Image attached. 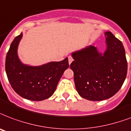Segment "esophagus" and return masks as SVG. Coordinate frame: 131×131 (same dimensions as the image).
Here are the masks:
<instances>
[{
	"label": "esophagus",
	"mask_w": 131,
	"mask_h": 131,
	"mask_svg": "<svg viewBox=\"0 0 131 131\" xmlns=\"http://www.w3.org/2000/svg\"><path fill=\"white\" fill-rule=\"evenodd\" d=\"M68 59H69V64H71V63L73 62V58L71 56L68 57Z\"/></svg>",
	"instance_id": "1"
}]
</instances>
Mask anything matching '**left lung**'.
Returning <instances> with one entry per match:
<instances>
[{
  "label": "left lung",
  "instance_id": "obj_1",
  "mask_svg": "<svg viewBox=\"0 0 131 131\" xmlns=\"http://www.w3.org/2000/svg\"><path fill=\"white\" fill-rule=\"evenodd\" d=\"M106 49L100 53L90 45L73 52L70 68L74 73L79 95L91 101L104 100L120 89L127 74V61L122 42L110 31L105 33Z\"/></svg>",
  "mask_w": 131,
  "mask_h": 131
}]
</instances>
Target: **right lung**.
Masks as SVG:
<instances>
[{"mask_svg":"<svg viewBox=\"0 0 131 131\" xmlns=\"http://www.w3.org/2000/svg\"><path fill=\"white\" fill-rule=\"evenodd\" d=\"M22 37L23 33L10 45L6 56V73L12 87L20 96L32 101H42L55 92L60 79L69 67L68 58L36 67L24 64L18 56Z\"/></svg>","mask_w":131,"mask_h":131,"instance_id":"add662e5","label":"right lung"}]
</instances>
